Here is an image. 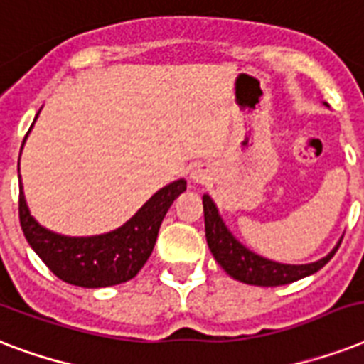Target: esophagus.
Listing matches in <instances>:
<instances>
[{
    "instance_id": "34e87169",
    "label": "esophagus",
    "mask_w": 364,
    "mask_h": 364,
    "mask_svg": "<svg viewBox=\"0 0 364 364\" xmlns=\"http://www.w3.org/2000/svg\"><path fill=\"white\" fill-rule=\"evenodd\" d=\"M191 179H193V181H204L205 179V171L202 170V168H194L193 171H191Z\"/></svg>"
}]
</instances>
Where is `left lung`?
<instances>
[{
  "instance_id": "obj_1",
  "label": "left lung",
  "mask_w": 364,
  "mask_h": 364,
  "mask_svg": "<svg viewBox=\"0 0 364 364\" xmlns=\"http://www.w3.org/2000/svg\"><path fill=\"white\" fill-rule=\"evenodd\" d=\"M202 204H204L205 240H208L210 251L228 276L242 283H247V285L277 287V285H287V283H293L306 276H311L317 270H321L323 266L333 259L334 253L338 251L340 242H342L340 240L327 257H323L316 262L282 264V262H276V260H270L253 253L251 249H247L243 243L234 238V234L228 230L223 217L219 215V210H217L215 202L211 200L210 194L202 196Z\"/></svg>"
}]
</instances>
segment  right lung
Listing matches in <instances>:
<instances>
[{
  "instance_id": "1",
  "label": "right lung",
  "mask_w": 364,
  "mask_h": 364,
  "mask_svg": "<svg viewBox=\"0 0 364 364\" xmlns=\"http://www.w3.org/2000/svg\"><path fill=\"white\" fill-rule=\"evenodd\" d=\"M185 188L187 181L177 179L156 191L122 227L98 236L77 238L56 234L41 227L28 210L20 181V227L30 247L62 282L87 289L111 287L128 282L141 270L153 253L162 219L173 204V200L185 193Z\"/></svg>"
}]
</instances>
